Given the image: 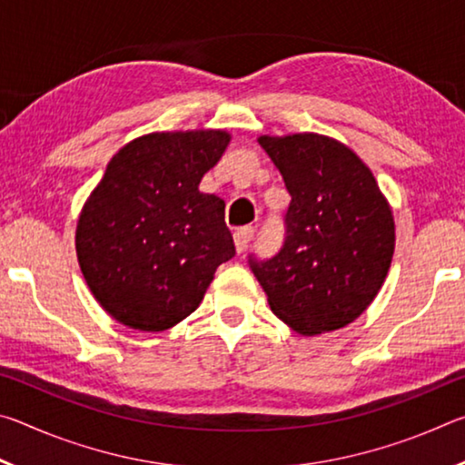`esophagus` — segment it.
I'll list each match as a JSON object with an SVG mask.
<instances>
[{
    "instance_id": "34e87169",
    "label": "esophagus",
    "mask_w": 465,
    "mask_h": 465,
    "mask_svg": "<svg viewBox=\"0 0 465 465\" xmlns=\"http://www.w3.org/2000/svg\"><path fill=\"white\" fill-rule=\"evenodd\" d=\"M252 235H254V227H240L238 232H233V243H235V252L242 254L243 250H246L248 242L252 240Z\"/></svg>"
}]
</instances>
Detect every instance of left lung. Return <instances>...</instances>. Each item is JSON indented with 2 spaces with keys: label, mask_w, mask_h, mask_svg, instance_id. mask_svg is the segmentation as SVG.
<instances>
[{
  "label": "left lung",
  "mask_w": 465,
  "mask_h": 465,
  "mask_svg": "<svg viewBox=\"0 0 465 465\" xmlns=\"http://www.w3.org/2000/svg\"><path fill=\"white\" fill-rule=\"evenodd\" d=\"M291 203L287 238L271 261H250L274 316L302 336L341 330L388 277L396 225L380 184L349 145L318 133L261 135Z\"/></svg>",
  "instance_id": "obj_1"
}]
</instances>
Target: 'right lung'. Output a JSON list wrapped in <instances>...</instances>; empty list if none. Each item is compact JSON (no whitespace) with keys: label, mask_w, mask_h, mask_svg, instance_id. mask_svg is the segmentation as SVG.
Here are the masks:
<instances>
[{"label":"right lung","mask_w":465,"mask_h":465,"mask_svg":"<svg viewBox=\"0 0 465 465\" xmlns=\"http://www.w3.org/2000/svg\"><path fill=\"white\" fill-rule=\"evenodd\" d=\"M230 141L223 129L141 135L113 155L85 199L77 262L102 310L123 326H176L235 254L225 203L199 191Z\"/></svg>","instance_id":"1"}]
</instances>
